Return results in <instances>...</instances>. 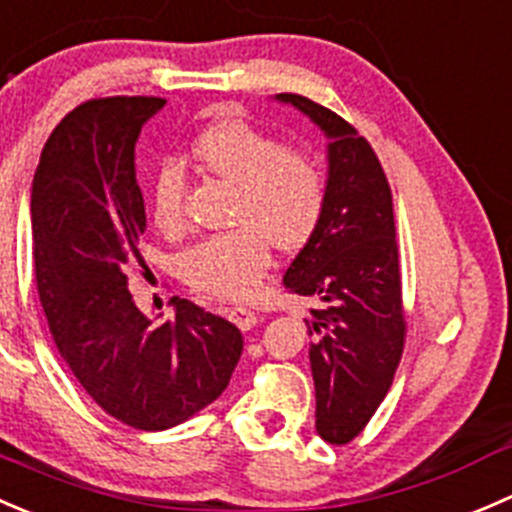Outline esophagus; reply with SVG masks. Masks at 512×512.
Segmentation results:
<instances>
[{"label": "esophagus", "instance_id": "esophagus-1", "mask_svg": "<svg viewBox=\"0 0 512 512\" xmlns=\"http://www.w3.org/2000/svg\"><path fill=\"white\" fill-rule=\"evenodd\" d=\"M229 318L236 323V326L241 328V331H249V328H254L256 321H258L256 313L251 311V308H246V306L229 308Z\"/></svg>", "mask_w": 512, "mask_h": 512}]
</instances>
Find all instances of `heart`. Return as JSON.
<instances>
[{"label":"heart","instance_id":"obj_1","mask_svg":"<svg viewBox=\"0 0 512 512\" xmlns=\"http://www.w3.org/2000/svg\"><path fill=\"white\" fill-rule=\"evenodd\" d=\"M191 156L206 174L236 186L234 231L196 244L184 256V278L196 291L221 298L249 296L278 251L303 249L321 226L328 179L318 159L288 149L278 136L244 119H219L191 144ZM154 216L166 234L186 226V174L166 164L154 179Z\"/></svg>","mask_w":512,"mask_h":512}]
</instances>
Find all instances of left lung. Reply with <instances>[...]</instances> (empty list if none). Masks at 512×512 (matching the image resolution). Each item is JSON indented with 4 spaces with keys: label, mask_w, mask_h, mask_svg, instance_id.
I'll return each mask as SVG.
<instances>
[{
    "label": "left lung",
    "mask_w": 512,
    "mask_h": 512,
    "mask_svg": "<svg viewBox=\"0 0 512 512\" xmlns=\"http://www.w3.org/2000/svg\"><path fill=\"white\" fill-rule=\"evenodd\" d=\"M328 136V204L313 239L283 273L311 296L306 321L316 430L346 445L386 398L406 343L393 199L376 151L346 119L301 94H276Z\"/></svg>",
    "instance_id": "obj_1"
}]
</instances>
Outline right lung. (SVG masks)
Segmentation results:
<instances>
[{
    "label": "right lung",
    "instance_id": "add662e5",
    "mask_svg": "<svg viewBox=\"0 0 512 512\" xmlns=\"http://www.w3.org/2000/svg\"><path fill=\"white\" fill-rule=\"evenodd\" d=\"M164 104H79L44 144L32 184L34 268L54 343L96 406L139 430L179 426L214 403L244 351L226 318L174 296V318L156 323L126 286L146 229L134 146Z\"/></svg>",
    "mask_w": 512,
    "mask_h": 512
}]
</instances>
